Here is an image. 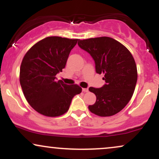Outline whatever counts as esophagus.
Listing matches in <instances>:
<instances>
[{
    "label": "esophagus",
    "instance_id": "1",
    "mask_svg": "<svg viewBox=\"0 0 159 159\" xmlns=\"http://www.w3.org/2000/svg\"><path fill=\"white\" fill-rule=\"evenodd\" d=\"M82 91H83V92H84V93H87V92H88V89H87V88H83V89H82Z\"/></svg>",
    "mask_w": 159,
    "mask_h": 159
}]
</instances>
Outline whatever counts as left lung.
<instances>
[{
  "mask_svg": "<svg viewBox=\"0 0 159 159\" xmlns=\"http://www.w3.org/2000/svg\"><path fill=\"white\" fill-rule=\"evenodd\" d=\"M78 44L92 56L96 72L104 74L106 83L101 88H89L96 96L89 110L99 116L117 114L130 101L135 89L138 71L132 54L120 42L107 36L79 39Z\"/></svg>",
  "mask_w": 159,
  "mask_h": 159,
  "instance_id": "1",
  "label": "left lung"
}]
</instances>
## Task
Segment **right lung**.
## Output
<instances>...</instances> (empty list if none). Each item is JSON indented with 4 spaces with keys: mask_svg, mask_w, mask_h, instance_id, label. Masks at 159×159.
<instances>
[{
    "mask_svg": "<svg viewBox=\"0 0 159 159\" xmlns=\"http://www.w3.org/2000/svg\"><path fill=\"white\" fill-rule=\"evenodd\" d=\"M78 40L49 36L33 45L24 56L20 84L27 102L40 114L51 117L64 114L72 98L81 93L78 84H66L55 80Z\"/></svg>",
    "mask_w": 159,
    "mask_h": 159,
    "instance_id": "add662e5",
    "label": "right lung"
}]
</instances>
